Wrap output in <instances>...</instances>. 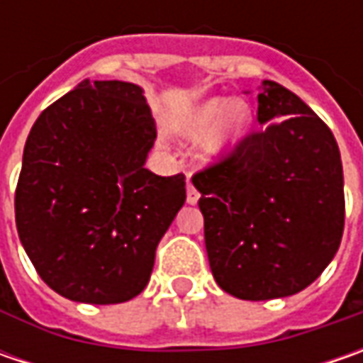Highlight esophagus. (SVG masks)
<instances>
[{
  "mask_svg": "<svg viewBox=\"0 0 363 363\" xmlns=\"http://www.w3.org/2000/svg\"><path fill=\"white\" fill-rule=\"evenodd\" d=\"M200 200V191L194 188V184L188 179V203H198Z\"/></svg>",
  "mask_w": 363,
  "mask_h": 363,
  "instance_id": "34e87169",
  "label": "esophagus"
}]
</instances>
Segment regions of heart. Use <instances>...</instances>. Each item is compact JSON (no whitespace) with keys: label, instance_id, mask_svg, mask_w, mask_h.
<instances>
[{"label":"heart","instance_id":"heart-1","mask_svg":"<svg viewBox=\"0 0 363 363\" xmlns=\"http://www.w3.org/2000/svg\"><path fill=\"white\" fill-rule=\"evenodd\" d=\"M250 125V108L242 101L230 103L224 96L208 99L194 106L184 119L175 125V131L184 137H198L213 127L203 137L202 147L208 155H216L236 141Z\"/></svg>","mask_w":363,"mask_h":363}]
</instances>
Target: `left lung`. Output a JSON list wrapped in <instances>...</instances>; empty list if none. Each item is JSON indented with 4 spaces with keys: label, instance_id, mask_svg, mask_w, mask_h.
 <instances>
[{
    "label": "left lung",
    "instance_id": "obj_1",
    "mask_svg": "<svg viewBox=\"0 0 363 363\" xmlns=\"http://www.w3.org/2000/svg\"><path fill=\"white\" fill-rule=\"evenodd\" d=\"M257 119L232 151L191 182L218 286L244 301L289 297L325 271L345 222L333 133L279 82L258 89Z\"/></svg>",
    "mask_w": 363,
    "mask_h": 363
}]
</instances>
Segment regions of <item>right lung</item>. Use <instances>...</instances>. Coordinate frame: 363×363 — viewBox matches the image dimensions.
Returning <instances> with one entry per match:
<instances>
[{"label":"right lung","mask_w":363,"mask_h":363,"mask_svg":"<svg viewBox=\"0 0 363 363\" xmlns=\"http://www.w3.org/2000/svg\"><path fill=\"white\" fill-rule=\"evenodd\" d=\"M155 139L143 91L121 80H84L34 123L16 226L58 295L113 305L147 286L157 244L186 202V175L145 169Z\"/></svg>","instance_id":"1"}]
</instances>
